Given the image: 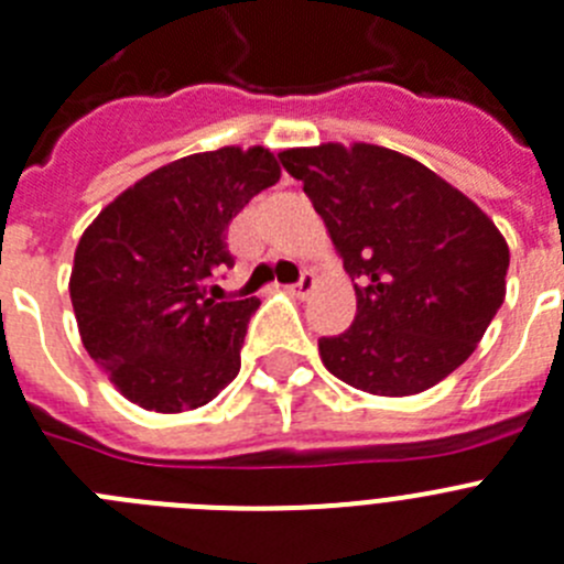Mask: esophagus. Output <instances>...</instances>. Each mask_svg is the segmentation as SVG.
Segmentation results:
<instances>
[{"label": "esophagus", "instance_id": "obj_1", "mask_svg": "<svg viewBox=\"0 0 564 564\" xmlns=\"http://www.w3.org/2000/svg\"><path fill=\"white\" fill-rule=\"evenodd\" d=\"M314 288H316V276H314V271H302V276L296 279V282H293V285L288 288V291L296 293V296H307V293L314 291Z\"/></svg>", "mask_w": 564, "mask_h": 564}]
</instances>
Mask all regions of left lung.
Listing matches in <instances>:
<instances>
[{"label": "left lung", "instance_id": "obj_1", "mask_svg": "<svg viewBox=\"0 0 564 564\" xmlns=\"http://www.w3.org/2000/svg\"><path fill=\"white\" fill-rule=\"evenodd\" d=\"M350 273L356 316L319 339L325 368L373 397L454 373L505 302L511 250L476 202L405 153L325 142L279 153Z\"/></svg>", "mask_w": 564, "mask_h": 564}]
</instances>
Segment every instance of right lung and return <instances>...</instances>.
Listing matches in <instances>:
<instances>
[{"mask_svg": "<svg viewBox=\"0 0 564 564\" xmlns=\"http://www.w3.org/2000/svg\"><path fill=\"white\" fill-rule=\"evenodd\" d=\"M282 171L253 144L191 153L110 202L76 245L70 302L85 350L133 405H208L239 373L257 296L225 302L210 279L234 264L228 225Z\"/></svg>", "mask_w": 564, "mask_h": 564, "instance_id": "1", "label": "right lung"}]
</instances>
